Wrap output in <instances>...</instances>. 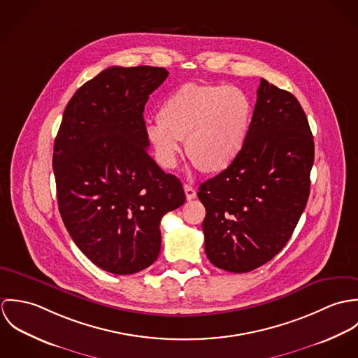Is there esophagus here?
<instances>
[{
  "label": "esophagus",
  "mask_w": 358,
  "mask_h": 358,
  "mask_svg": "<svg viewBox=\"0 0 358 358\" xmlns=\"http://www.w3.org/2000/svg\"><path fill=\"white\" fill-rule=\"evenodd\" d=\"M183 189H185V193H186V199H187V201H192V200H194V199L197 197V192H196V189H194V187H192L190 185H185V186H183Z\"/></svg>",
  "instance_id": "34e87169"
}]
</instances>
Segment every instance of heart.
Wrapping results in <instances>:
<instances>
[{"label":"heart","mask_w":358,"mask_h":358,"mask_svg":"<svg viewBox=\"0 0 358 358\" xmlns=\"http://www.w3.org/2000/svg\"><path fill=\"white\" fill-rule=\"evenodd\" d=\"M254 106L238 87L189 83L173 91L157 111L158 125L146 128L155 161L176 165L180 143L205 173L230 168L245 149Z\"/></svg>","instance_id":"b5f03b06"}]
</instances>
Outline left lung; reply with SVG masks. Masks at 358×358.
<instances>
[{
    "instance_id": "8db88e82",
    "label": "left lung",
    "mask_w": 358,
    "mask_h": 358,
    "mask_svg": "<svg viewBox=\"0 0 358 358\" xmlns=\"http://www.w3.org/2000/svg\"><path fill=\"white\" fill-rule=\"evenodd\" d=\"M314 142L298 99L260 78L244 152L200 185L205 254L216 267L248 273L291 238L310 193Z\"/></svg>"
}]
</instances>
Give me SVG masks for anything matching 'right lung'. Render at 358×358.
<instances>
[{"instance_id": "right-lung-1", "label": "right lung", "mask_w": 358, "mask_h": 358, "mask_svg": "<svg viewBox=\"0 0 358 358\" xmlns=\"http://www.w3.org/2000/svg\"><path fill=\"white\" fill-rule=\"evenodd\" d=\"M164 67L113 66L73 95L53 146L63 223L92 263L134 274L158 257L161 217L186 201L180 180L148 152L143 118Z\"/></svg>"}]
</instances>
